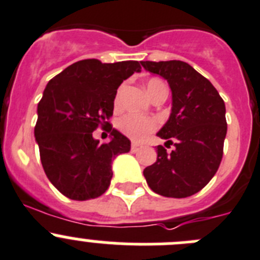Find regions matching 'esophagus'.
<instances>
[{
  "mask_svg": "<svg viewBox=\"0 0 260 260\" xmlns=\"http://www.w3.org/2000/svg\"><path fill=\"white\" fill-rule=\"evenodd\" d=\"M131 146H132L133 150H136V149H139V144H137V142H132V145H131Z\"/></svg>",
  "mask_w": 260,
  "mask_h": 260,
  "instance_id": "esophagus-1",
  "label": "esophagus"
}]
</instances>
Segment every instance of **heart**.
Listing matches in <instances>:
<instances>
[{"mask_svg": "<svg viewBox=\"0 0 260 260\" xmlns=\"http://www.w3.org/2000/svg\"><path fill=\"white\" fill-rule=\"evenodd\" d=\"M159 84L163 83L158 80V79H151V80L147 81L146 88L149 94L155 89V86H158ZM116 102H118V98H116ZM116 127L124 133L125 136L131 137V139L136 140V141H141L146 136L154 132L156 127H158V124H156V120L151 118L137 115V114H125V115L120 116L118 119Z\"/></svg>", "mask_w": 260, "mask_h": 260, "instance_id": "1", "label": "heart"}]
</instances>
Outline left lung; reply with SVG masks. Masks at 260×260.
<instances>
[{
  "mask_svg": "<svg viewBox=\"0 0 260 260\" xmlns=\"http://www.w3.org/2000/svg\"><path fill=\"white\" fill-rule=\"evenodd\" d=\"M149 72L160 75L172 90V113L159 137L167 140V152L159 145L158 158L144 170L147 185L155 193L185 198L198 193L216 174L226 135L225 105L205 76L181 60L141 62Z\"/></svg>",
  "mask_w": 260,
  "mask_h": 260,
  "instance_id": "8db88e82",
  "label": "left lung"
}]
</instances>
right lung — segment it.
<instances>
[{
    "label": "right lung",
    "mask_w": 260,
    "mask_h": 260,
    "mask_svg": "<svg viewBox=\"0 0 260 260\" xmlns=\"http://www.w3.org/2000/svg\"><path fill=\"white\" fill-rule=\"evenodd\" d=\"M140 70L137 60L84 59L46 85L37 106L35 136L46 176L70 200L104 194L113 177V158L129 151V140L107 120L113 115L119 85ZM100 126L112 132L111 142L101 144L92 139Z\"/></svg>",
    "instance_id": "right-lung-1"
}]
</instances>
